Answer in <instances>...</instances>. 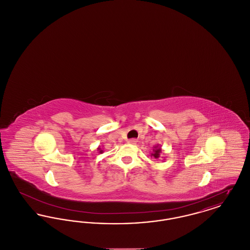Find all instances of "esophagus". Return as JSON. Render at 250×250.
Listing matches in <instances>:
<instances>
[{
  "label": "esophagus",
  "instance_id": "esophagus-1",
  "mask_svg": "<svg viewBox=\"0 0 250 250\" xmlns=\"http://www.w3.org/2000/svg\"><path fill=\"white\" fill-rule=\"evenodd\" d=\"M137 140L136 139H131V140H129L128 141V143H130V144H133V145H135V144H137Z\"/></svg>",
  "mask_w": 250,
  "mask_h": 250
}]
</instances>
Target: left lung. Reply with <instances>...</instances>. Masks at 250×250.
I'll return each instance as SVG.
<instances>
[{
  "label": "left lung",
  "mask_w": 250,
  "mask_h": 250,
  "mask_svg": "<svg viewBox=\"0 0 250 250\" xmlns=\"http://www.w3.org/2000/svg\"><path fill=\"white\" fill-rule=\"evenodd\" d=\"M161 148H159L158 146H155V149L153 150V154L151 155V156H153L155 159H158L160 157V154H161Z\"/></svg>",
  "instance_id": "1"
}]
</instances>
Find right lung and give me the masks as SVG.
Returning a JSON list of instances; mask_svg holds the SVG:
<instances>
[{"mask_svg":"<svg viewBox=\"0 0 250 250\" xmlns=\"http://www.w3.org/2000/svg\"><path fill=\"white\" fill-rule=\"evenodd\" d=\"M98 151H99V153H100V154H102V153H103V150H101V148H98Z\"/></svg>","mask_w":250,"mask_h":250,"instance_id":"add662e5","label":"right lung"}]
</instances>
